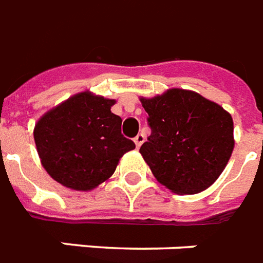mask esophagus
I'll use <instances>...</instances> for the list:
<instances>
[{"label": "esophagus", "instance_id": "34e87169", "mask_svg": "<svg viewBox=\"0 0 263 263\" xmlns=\"http://www.w3.org/2000/svg\"><path fill=\"white\" fill-rule=\"evenodd\" d=\"M144 141H145V136H144V134H141V133L137 134V137L134 138V142H136V146H137V148H140Z\"/></svg>", "mask_w": 263, "mask_h": 263}]
</instances>
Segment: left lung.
Wrapping results in <instances>:
<instances>
[{"instance_id": "1", "label": "left lung", "mask_w": 263, "mask_h": 263, "mask_svg": "<svg viewBox=\"0 0 263 263\" xmlns=\"http://www.w3.org/2000/svg\"><path fill=\"white\" fill-rule=\"evenodd\" d=\"M140 102L152 130L140 153L157 182L179 195L211 187L234 151L230 112L197 92L180 88L140 98Z\"/></svg>"}]
</instances>
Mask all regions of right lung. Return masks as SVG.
I'll return each mask as SVG.
<instances>
[{"label":"right lung","instance_id":"1","mask_svg":"<svg viewBox=\"0 0 263 263\" xmlns=\"http://www.w3.org/2000/svg\"><path fill=\"white\" fill-rule=\"evenodd\" d=\"M114 99L80 92L42 115L33 129L41 163L52 179L77 191L106 182L121 157L136 148L122 136Z\"/></svg>","mask_w":263,"mask_h":263}]
</instances>
